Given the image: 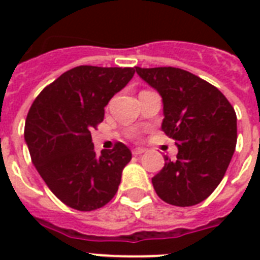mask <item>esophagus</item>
<instances>
[{"mask_svg":"<svg viewBox=\"0 0 260 260\" xmlns=\"http://www.w3.org/2000/svg\"><path fill=\"white\" fill-rule=\"evenodd\" d=\"M146 152V150L144 148H140V147H138V148H135V150H132V154L135 155V156H139V155H142Z\"/></svg>","mask_w":260,"mask_h":260,"instance_id":"1","label":"esophagus"}]
</instances>
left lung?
<instances>
[{
	"mask_svg": "<svg viewBox=\"0 0 260 260\" xmlns=\"http://www.w3.org/2000/svg\"><path fill=\"white\" fill-rule=\"evenodd\" d=\"M162 97V131L175 140L177 158L152 178L163 201L191 206L209 197L224 178L238 140L236 113L225 95L197 75L177 67H135Z\"/></svg>",
	"mask_w": 260,
	"mask_h": 260,
	"instance_id": "left-lung-1",
	"label": "left lung"
}]
</instances>
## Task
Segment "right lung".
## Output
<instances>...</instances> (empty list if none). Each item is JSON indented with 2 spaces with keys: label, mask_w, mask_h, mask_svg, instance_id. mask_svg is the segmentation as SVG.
I'll list each match as a JSON object with an SVG mask.
<instances>
[{
  "label": "right lung",
  "mask_w": 260,
  "mask_h": 260,
  "mask_svg": "<svg viewBox=\"0 0 260 260\" xmlns=\"http://www.w3.org/2000/svg\"><path fill=\"white\" fill-rule=\"evenodd\" d=\"M134 74L132 67H74L44 87L28 112L24 136L32 163L51 191L73 209L95 210L117 193L132 154L116 143L97 155L90 132Z\"/></svg>",
  "instance_id": "add662e5"
}]
</instances>
